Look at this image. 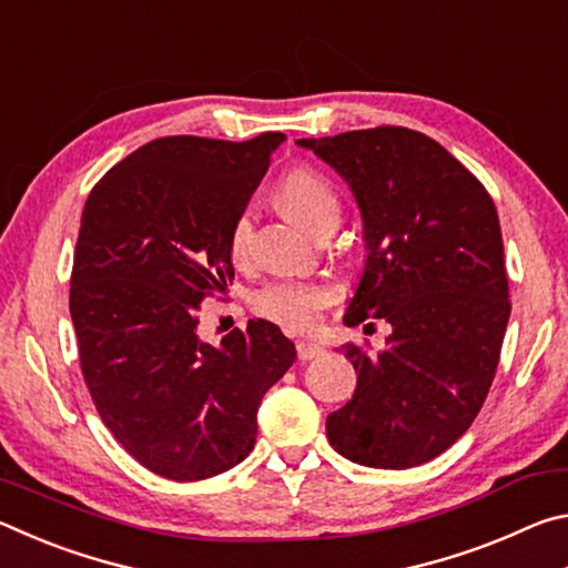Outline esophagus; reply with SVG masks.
<instances>
[{
    "mask_svg": "<svg viewBox=\"0 0 568 568\" xmlns=\"http://www.w3.org/2000/svg\"><path fill=\"white\" fill-rule=\"evenodd\" d=\"M295 351H297V358H301V361H313V358H321V355H323V345L301 341L295 345Z\"/></svg>",
    "mask_w": 568,
    "mask_h": 568,
    "instance_id": "1",
    "label": "esophagus"
}]
</instances>
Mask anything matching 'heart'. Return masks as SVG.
<instances>
[{
    "label": "heart",
    "mask_w": 568,
    "mask_h": 568,
    "mask_svg": "<svg viewBox=\"0 0 568 568\" xmlns=\"http://www.w3.org/2000/svg\"><path fill=\"white\" fill-rule=\"evenodd\" d=\"M275 195L285 213L307 233L315 235L325 225H338L341 200L318 172L307 168L287 172ZM253 230L255 215L245 207L230 227V255L235 261H245L253 250ZM333 297L335 293L325 283L273 281L253 295V307L263 318L283 325L285 331L305 333L318 325L321 313L333 303Z\"/></svg>",
    "instance_id": "b5f03b06"
}]
</instances>
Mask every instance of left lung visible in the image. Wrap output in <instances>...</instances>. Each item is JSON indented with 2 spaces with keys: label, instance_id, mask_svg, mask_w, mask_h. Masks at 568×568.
I'll use <instances>...</instances> for the list:
<instances>
[{
  "label": "left lung",
  "instance_id": "left-lung-1",
  "mask_svg": "<svg viewBox=\"0 0 568 568\" xmlns=\"http://www.w3.org/2000/svg\"><path fill=\"white\" fill-rule=\"evenodd\" d=\"M297 145L348 182L363 215L368 255L345 325H390L378 353L343 345L358 383L325 420L328 440L361 466H420L466 434L501 358L511 303L496 205L416 130L386 124Z\"/></svg>",
  "mask_w": 568,
  "mask_h": 568
}]
</instances>
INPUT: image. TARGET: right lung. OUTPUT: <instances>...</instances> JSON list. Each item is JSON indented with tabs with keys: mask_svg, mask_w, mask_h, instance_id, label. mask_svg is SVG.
I'll use <instances>...</instances> for the list:
<instances>
[{
	"mask_svg": "<svg viewBox=\"0 0 568 568\" xmlns=\"http://www.w3.org/2000/svg\"><path fill=\"white\" fill-rule=\"evenodd\" d=\"M285 140H152L92 187L77 235L70 315L104 426L152 474L203 480L255 446L257 408L295 361L267 321L217 345L200 305L235 275L230 227Z\"/></svg>",
	"mask_w": 568,
	"mask_h": 568,
	"instance_id": "add662e5",
	"label": "right lung"
}]
</instances>
